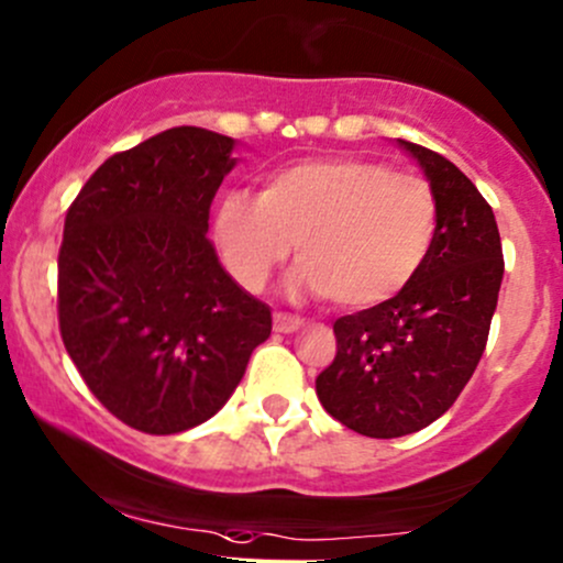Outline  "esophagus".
Returning a JSON list of instances; mask_svg holds the SVG:
<instances>
[{
	"label": "esophagus",
	"mask_w": 563,
	"mask_h": 563,
	"mask_svg": "<svg viewBox=\"0 0 563 563\" xmlns=\"http://www.w3.org/2000/svg\"><path fill=\"white\" fill-rule=\"evenodd\" d=\"M272 323H275L277 333H294L301 325V318H296V314H288V312H275L272 314Z\"/></svg>",
	"instance_id": "1"
}]
</instances>
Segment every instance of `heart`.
<instances>
[{
	"mask_svg": "<svg viewBox=\"0 0 563 563\" xmlns=\"http://www.w3.org/2000/svg\"><path fill=\"white\" fill-rule=\"evenodd\" d=\"M438 200L424 178L366 157H312L269 170L258 197L227 191L213 238L234 280L262 291L296 243L294 286L342 307L385 305L428 262Z\"/></svg>",
	"mask_w": 563,
	"mask_h": 563,
	"instance_id": "b5f03b06",
	"label": "heart"
}]
</instances>
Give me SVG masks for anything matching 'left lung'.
Returning a JSON list of instances; mask_svg holds the SVG:
<instances>
[{"label":"left lung","mask_w":563,"mask_h":563,"mask_svg":"<svg viewBox=\"0 0 563 563\" xmlns=\"http://www.w3.org/2000/svg\"><path fill=\"white\" fill-rule=\"evenodd\" d=\"M398 144L435 191V245L395 299L333 323L336 357L314 379L323 409L368 438L409 435L452 409L484 355L505 272L492 206L471 178L443 154Z\"/></svg>","instance_id":"1"}]
</instances>
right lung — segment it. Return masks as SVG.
<instances>
[{"instance_id": "add662e5", "label": "right lung", "mask_w": 563, "mask_h": 563, "mask_svg": "<svg viewBox=\"0 0 563 563\" xmlns=\"http://www.w3.org/2000/svg\"><path fill=\"white\" fill-rule=\"evenodd\" d=\"M232 150L230 135L170 128L111 154L66 213L60 339L90 393L150 435L211 419L272 331L206 238Z\"/></svg>"}]
</instances>
